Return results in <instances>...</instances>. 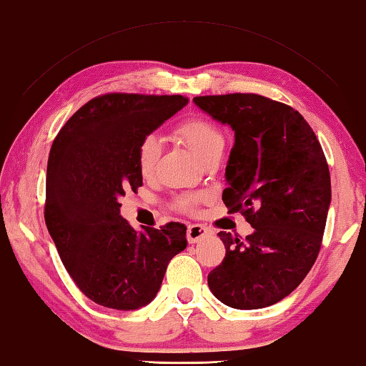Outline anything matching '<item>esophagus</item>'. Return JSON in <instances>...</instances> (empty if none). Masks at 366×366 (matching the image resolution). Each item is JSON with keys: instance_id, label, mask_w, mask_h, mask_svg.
Masks as SVG:
<instances>
[{"instance_id": "1", "label": "esophagus", "mask_w": 366, "mask_h": 366, "mask_svg": "<svg viewBox=\"0 0 366 366\" xmlns=\"http://www.w3.org/2000/svg\"><path fill=\"white\" fill-rule=\"evenodd\" d=\"M209 235V230L206 229L204 225L201 224H193L188 227V232H187V237H188V242L189 243H197L201 242L202 238Z\"/></svg>"}]
</instances>
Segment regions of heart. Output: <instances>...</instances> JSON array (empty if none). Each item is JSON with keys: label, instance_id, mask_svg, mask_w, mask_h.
<instances>
[{"label": "heart", "instance_id": "b5f03b06", "mask_svg": "<svg viewBox=\"0 0 366 366\" xmlns=\"http://www.w3.org/2000/svg\"><path fill=\"white\" fill-rule=\"evenodd\" d=\"M175 133L188 144L191 151L197 157L204 160L207 155H211L215 151H222L224 149V134L214 123L207 122L204 118H191L178 124ZM160 139L155 134H147L142 137L137 149V164L144 177H151L157 167L160 157ZM199 197L197 196H182L177 199V207L179 211H194Z\"/></svg>", "mask_w": 366, "mask_h": 366}]
</instances>
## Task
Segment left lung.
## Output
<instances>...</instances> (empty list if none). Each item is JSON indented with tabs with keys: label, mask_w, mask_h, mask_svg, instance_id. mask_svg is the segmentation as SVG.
Returning a JSON list of instances; mask_svg holds the SVG:
<instances>
[{
	"label": "left lung",
	"mask_w": 366,
	"mask_h": 366,
	"mask_svg": "<svg viewBox=\"0 0 366 366\" xmlns=\"http://www.w3.org/2000/svg\"><path fill=\"white\" fill-rule=\"evenodd\" d=\"M193 102L235 131L222 199L254 229L244 239L217 233L225 257L209 272V289L227 307H271L302 284L318 257L331 204L325 152L300 113L280 102L257 94Z\"/></svg>",
	"instance_id": "8db88e82"
}]
</instances>
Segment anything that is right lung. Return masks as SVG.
Wrapping results in <instances>:
<instances>
[{"label":"right lung","instance_id":"right-lung-1","mask_svg":"<svg viewBox=\"0 0 366 366\" xmlns=\"http://www.w3.org/2000/svg\"><path fill=\"white\" fill-rule=\"evenodd\" d=\"M187 104L183 95H99L66 122L51 144L46 229L74 284L102 307H146L172 257L187 248L183 224L136 232L119 215L124 191L142 187V137Z\"/></svg>","mask_w":366,"mask_h":366}]
</instances>
